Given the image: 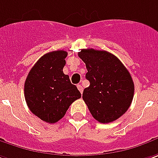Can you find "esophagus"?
<instances>
[{
  "mask_svg": "<svg viewBox=\"0 0 158 158\" xmlns=\"http://www.w3.org/2000/svg\"><path fill=\"white\" fill-rule=\"evenodd\" d=\"M77 87H78V89L79 90V92L82 94L83 93V87H82V86L81 85H77Z\"/></svg>",
  "mask_w": 158,
  "mask_h": 158,
  "instance_id": "34e87169",
  "label": "esophagus"
}]
</instances>
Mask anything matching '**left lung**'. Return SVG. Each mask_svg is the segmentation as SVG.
<instances>
[{"label":"left lung","instance_id":"left-lung-1","mask_svg":"<svg viewBox=\"0 0 158 158\" xmlns=\"http://www.w3.org/2000/svg\"><path fill=\"white\" fill-rule=\"evenodd\" d=\"M79 56L86 64L90 86L82 98L94 119L110 123L127 112L134 98L131 74L117 56L104 50L81 49Z\"/></svg>","mask_w":158,"mask_h":158}]
</instances>
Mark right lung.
<instances>
[{
  "label": "right lung",
  "instance_id": "1",
  "mask_svg": "<svg viewBox=\"0 0 158 158\" xmlns=\"http://www.w3.org/2000/svg\"><path fill=\"white\" fill-rule=\"evenodd\" d=\"M68 53L56 50L45 54L29 72L24 82V98L32 113L54 124L65 115L74 101L81 97L63 69Z\"/></svg>",
  "mask_w": 158,
  "mask_h": 158
}]
</instances>
